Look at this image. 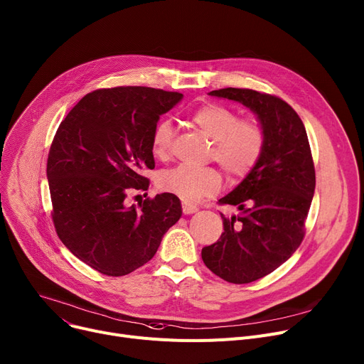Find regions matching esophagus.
<instances>
[{
  "instance_id": "1",
  "label": "esophagus",
  "mask_w": 364,
  "mask_h": 364,
  "mask_svg": "<svg viewBox=\"0 0 364 364\" xmlns=\"http://www.w3.org/2000/svg\"><path fill=\"white\" fill-rule=\"evenodd\" d=\"M195 212H198V206L191 205L188 202H183V213L184 215H190V213H195Z\"/></svg>"
}]
</instances>
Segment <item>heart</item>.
<instances>
[{"mask_svg":"<svg viewBox=\"0 0 364 364\" xmlns=\"http://www.w3.org/2000/svg\"><path fill=\"white\" fill-rule=\"evenodd\" d=\"M191 123L213 140L210 156L223 166L231 178L247 176L262 156L264 129L256 118H238V114L216 102H206L191 114ZM174 130L164 119L152 133V152L156 158H166L171 152ZM223 183L215 168H193L178 165L166 169L158 178V187L183 200L195 202L213 195Z\"/></svg>","mask_w":364,"mask_h":364,"instance_id":"obj_1","label":"heart"}]
</instances>
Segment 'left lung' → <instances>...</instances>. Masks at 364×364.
Returning a JSON list of instances; mask_svg holds the SVG:
<instances>
[{
    "mask_svg": "<svg viewBox=\"0 0 364 364\" xmlns=\"http://www.w3.org/2000/svg\"><path fill=\"white\" fill-rule=\"evenodd\" d=\"M210 96L243 104L264 129L260 159L221 205L240 215L225 218L216 243L202 249V259L220 278L249 284L274 272L291 257L304 237L316 176L304 124L299 114L275 95L227 87Z\"/></svg>",
    "mask_w": 364,
    "mask_h": 364,
    "instance_id": "8db88e82",
    "label": "left lung"
}]
</instances>
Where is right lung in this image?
Returning <instances> with one entry per match:
<instances>
[{
    "instance_id": "add662e5",
    "label": "right lung",
    "mask_w": 364,
    "mask_h": 364,
    "mask_svg": "<svg viewBox=\"0 0 364 364\" xmlns=\"http://www.w3.org/2000/svg\"><path fill=\"white\" fill-rule=\"evenodd\" d=\"M183 93L144 86L98 89L77 102L54 136L46 164L53 221L63 245L90 268L123 277L149 262L181 216L180 199L161 193L127 206L155 168L152 133Z\"/></svg>"
}]
</instances>
